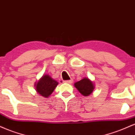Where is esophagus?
I'll return each mask as SVG.
<instances>
[{
    "label": "esophagus",
    "mask_w": 135,
    "mask_h": 135,
    "mask_svg": "<svg viewBox=\"0 0 135 135\" xmlns=\"http://www.w3.org/2000/svg\"><path fill=\"white\" fill-rule=\"evenodd\" d=\"M65 83H68V84H71V83H73V80H72V79H70V80H65Z\"/></svg>",
    "instance_id": "34e87169"
}]
</instances>
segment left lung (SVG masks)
Wrapping results in <instances>:
<instances>
[{
	"mask_svg": "<svg viewBox=\"0 0 135 135\" xmlns=\"http://www.w3.org/2000/svg\"><path fill=\"white\" fill-rule=\"evenodd\" d=\"M74 86L79 91L80 93L84 97H88L91 94L94 88L93 83L86 77L75 83L74 84Z\"/></svg>",
	"mask_w": 135,
	"mask_h": 135,
	"instance_id": "left-lung-1",
	"label": "left lung"
}]
</instances>
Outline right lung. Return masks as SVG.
Masks as SVG:
<instances>
[{
  "mask_svg": "<svg viewBox=\"0 0 135 135\" xmlns=\"http://www.w3.org/2000/svg\"><path fill=\"white\" fill-rule=\"evenodd\" d=\"M58 83L52 79L49 75H44L35 84L37 92L42 97L47 98L55 90Z\"/></svg>",
  "mask_w": 135,
  "mask_h": 135,
  "instance_id": "add662e5",
  "label": "right lung"
}]
</instances>
